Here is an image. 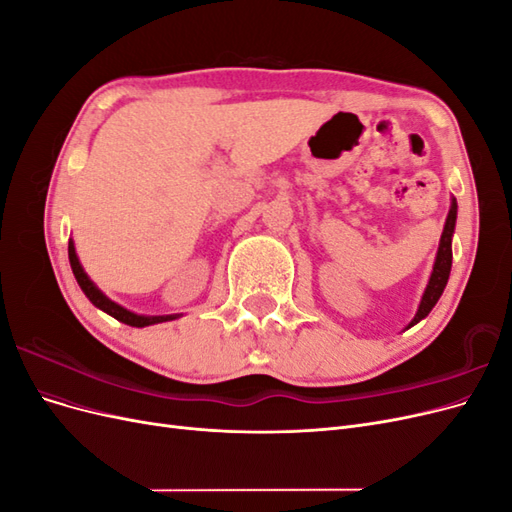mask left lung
I'll list each match as a JSON object with an SVG mask.
<instances>
[{"mask_svg":"<svg viewBox=\"0 0 512 512\" xmlns=\"http://www.w3.org/2000/svg\"><path fill=\"white\" fill-rule=\"evenodd\" d=\"M455 222H457V200L453 198L451 209H448V215H446V224H444V232L440 237V247H438V254H436V262H433L431 277H429L427 288L423 292L421 305H418V312L412 318V322L408 324V329L414 327L416 322H421L431 312L433 305L438 303V299L442 297V292L446 288L448 275H451V265H453V245H451V241H453V232H455Z\"/></svg>","mask_w":512,"mask_h":512,"instance_id":"left-lung-1","label":"left lung"}]
</instances>
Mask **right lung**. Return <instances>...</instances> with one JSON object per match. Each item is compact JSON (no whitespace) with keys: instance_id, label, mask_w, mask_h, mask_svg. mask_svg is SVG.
I'll list each match as a JSON object with an SVG mask.
<instances>
[{"instance_id":"add662e5","label":"right lung","mask_w":512,"mask_h":512,"mask_svg":"<svg viewBox=\"0 0 512 512\" xmlns=\"http://www.w3.org/2000/svg\"><path fill=\"white\" fill-rule=\"evenodd\" d=\"M68 258H70V267H72V273L76 277V282H79L81 290L85 292V297L94 303L96 307H100L102 312H106L108 316H113L115 320L123 322V324H130V327H149V324H160V322H166V320H175L179 318V314H170V316H141V314H134L130 312V309L121 307L119 303L111 301L106 297V294L89 280V275L85 273V269L81 267L79 262V256H76V250H74V241L70 239L68 241Z\"/></svg>"}]
</instances>
